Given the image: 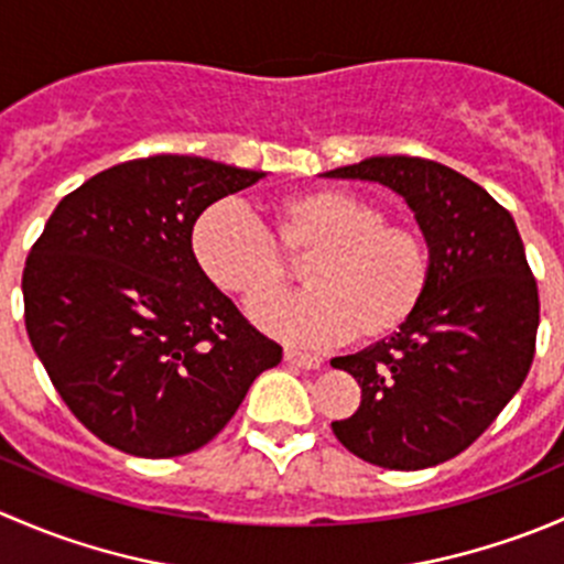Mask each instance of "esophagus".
Returning <instances> with one entry per match:
<instances>
[{"mask_svg": "<svg viewBox=\"0 0 564 564\" xmlns=\"http://www.w3.org/2000/svg\"><path fill=\"white\" fill-rule=\"evenodd\" d=\"M283 360H286L289 366H297V368H318V366H322V357L311 355V351H297V349L283 351Z\"/></svg>", "mask_w": 564, "mask_h": 564, "instance_id": "obj_1", "label": "esophagus"}]
</instances>
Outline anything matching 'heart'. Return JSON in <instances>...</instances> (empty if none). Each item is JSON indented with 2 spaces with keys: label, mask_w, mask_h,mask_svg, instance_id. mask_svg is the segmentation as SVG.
<instances>
[{
  "label": "heart",
  "mask_w": 564,
  "mask_h": 564,
  "mask_svg": "<svg viewBox=\"0 0 564 564\" xmlns=\"http://www.w3.org/2000/svg\"><path fill=\"white\" fill-rule=\"evenodd\" d=\"M193 259L226 294L253 300L286 281V259H303L311 289L250 305L256 327L289 344L324 346L357 335L398 333L431 286V250L414 226L388 220L382 204L340 187L278 198L270 231L237 202H215L191 235Z\"/></svg>",
  "instance_id": "heart-1"
}]
</instances>
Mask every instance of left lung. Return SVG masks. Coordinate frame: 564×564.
<instances>
[{
    "label": "left lung",
    "instance_id": "obj_1",
    "mask_svg": "<svg viewBox=\"0 0 564 564\" xmlns=\"http://www.w3.org/2000/svg\"><path fill=\"white\" fill-rule=\"evenodd\" d=\"M324 176L395 191L431 250L417 314L390 338L333 360L362 390L333 434L384 469L451 460L497 420L532 366L540 300L513 215L477 182L425 158L377 155Z\"/></svg>",
    "mask_w": 564,
    "mask_h": 564
}]
</instances>
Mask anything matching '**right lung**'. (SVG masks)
<instances>
[{"instance_id": "add662e5", "label": "right lung", "mask_w": 564, "mask_h": 564, "mask_svg": "<svg viewBox=\"0 0 564 564\" xmlns=\"http://www.w3.org/2000/svg\"><path fill=\"white\" fill-rule=\"evenodd\" d=\"M264 172L193 155L119 163L67 193L24 267L35 355L98 440L139 458L207 445L281 346L193 259L198 215Z\"/></svg>"}]
</instances>
